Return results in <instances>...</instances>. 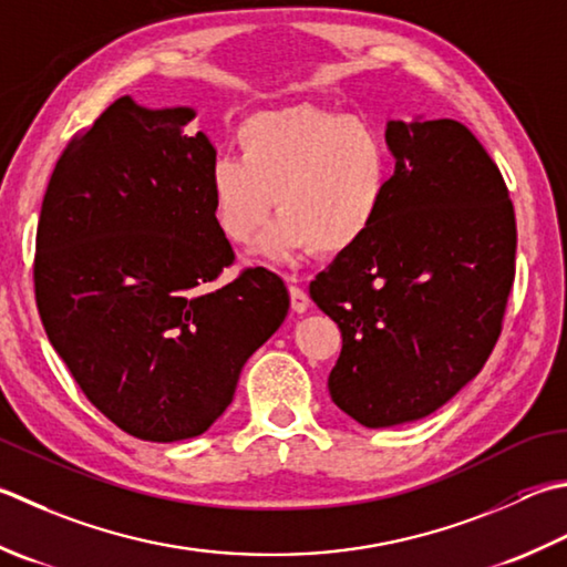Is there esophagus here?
<instances>
[{"label":"esophagus","instance_id":"1","mask_svg":"<svg viewBox=\"0 0 567 567\" xmlns=\"http://www.w3.org/2000/svg\"><path fill=\"white\" fill-rule=\"evenodd\" d=\"M290 299H292V309L297 315H305L309 309V295L302 290V287L290 285Z\"/></svg>","mask_w":567,"mask_h":567}]
</instances>
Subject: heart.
Masks as SVG:
<instances>
[{
	"instance_id": "1",
	"label": "heart",
	"mask_w": 567,
	"mask_h": 567,
	"mask_svg": "<svg viewBox=\"0 0 567 567\" xmlns=\"http://www.w3.org/2000/svg\"><path fill=\"white\" fill-rule=\"evenodd\" d=\"M236 140L240 157L220 154L208 166L210 208L230 243L255 238L272 198L280 216L258 246L268 260L347 252L379 220L393 152L369 117L285 105L243 120Z\"/></svg>"
}]
</instances>
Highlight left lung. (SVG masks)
<instances>
[{
    "mask_svg": "<svg viewBox=\"0 0 567 567\" xmlns=\"http://www.w3.org/2000/svg\"><path fill=\"white\" fill-rule=\"evenodd\" d=\"M385 206L309 285L341 329L329 395L363 427L435 413L489 359L516 272L502 172L457 120H391Z\"/></svg>",
    "mask_w": 567,
    "mask_h": 567,
    "instance_id": "1",
    "label": "left lung"
}]
</instances>
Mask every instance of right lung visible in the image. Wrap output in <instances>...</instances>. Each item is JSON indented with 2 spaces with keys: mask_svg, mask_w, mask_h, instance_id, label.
Wrapping results in <instances>:
<instances>
[{
  "mask_svg": "<svg viewBox=\"0 0 567 567\" xmlns=\"http://www.w3.org/2000/svg\"><path fill=\"white\" fill-rule=\"evenodd\" d=\"M194 107L115 100L55 162L37 230L39 315L75 383L127 435L176 442L226 413L290 295L233 262L208 194L216 159Z\"/></svg>",
  "mask_w": 567,
  "mask_h": 567,
  "instance_id": "right-lung-1",
  "label": "right lung"
}]
</instances>
